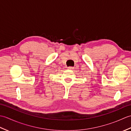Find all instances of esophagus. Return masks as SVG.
Masks as SVG:
<instances>
[{"label":"esophagus","mask_w":131,"mask_h":131,"mask_svg":"<svg viewBox=\"0 0 131 131\" xmlns=\"http://www.w3.org/2000/svg\"><path fill=\"white\" fill-rule=\"evenodd\" d=\"M68 69H69V70H73V69H74V67H71V66H70V67H68Z\"/></svg>","instance_id":"1"}]
</instances>
